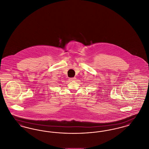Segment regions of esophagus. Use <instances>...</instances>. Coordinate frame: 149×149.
<instances>
[{"label": "esophagus", "instance_id": "esophagus-1", "mask_svg": "<svg viewBox=\"0 0 149 149\" xmlns=\"http://www.w3.org/2000/svg\"><path fill=\"white\" fill-rule=\"evenodd\" d=\"M75 79H76V78H70V79H69V80H70V81H75Z\"/></svg>", "mask_w": 149, "mask_h": 149}]
</instances>
